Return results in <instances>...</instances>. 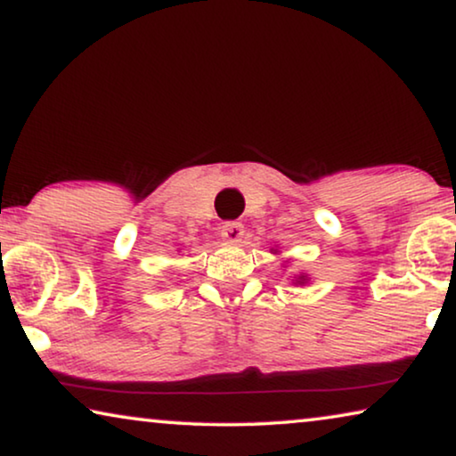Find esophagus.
I'll return each instance as SVG.
<instances>
[{
	"mask_svg": "<svg viewBox=\"0 0 456 456\" xmlns=\"http://www.w3.org/2000/svg\"><path fill=\"white\" fill-rule=\"evenodd\" d=\"M221 237L229 243H237L243 237V227L240 223H225V225L221 227Z\"/></svg>",
	"mask_w": 456,
	"mask_h": 456,
	"instance_id": "34e87169",
	"label": "esophagus"
}]
</instances>
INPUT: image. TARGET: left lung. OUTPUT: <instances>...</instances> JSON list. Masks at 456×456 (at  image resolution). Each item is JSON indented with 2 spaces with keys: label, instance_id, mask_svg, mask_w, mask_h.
<instances>
[{
  "label": "left lung",
  "instance_id": "8db88e82",
  "mask_svg": "<svg viewBox=\"0 0 456 456\" xmlns=\"http://www.w3.org/2000/svg\"><path fill=\"white\" fill-rule=\"evenodd\" d=\"M271 252H273V254H279V249H277V248H273ZM291 283H293V285H301V287H304V285L310 283V277H307L305 273H301V274H295V277L291 279Z\"/></svg>",
  "mask_w": 456,
  "mask_h": 456
}]
</instances>
